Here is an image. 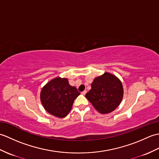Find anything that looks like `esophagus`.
Masks as SVG:
<instances>
[{"label": "esophagus", "mask_w": 159, "mask_h": 159, "mask_svg": "<svg viewBox=\"0 0 159 159\" xmlns=\"http://www.w3.org/2000/svg\"><path fill=\"white\" fill-rule=\"evenodd\" d=\"M86 93H87V91L85 90V91H83V92H81V94H82V95H85Z\"/></svg>", "instance_id": "34e87169"}]
</instances>
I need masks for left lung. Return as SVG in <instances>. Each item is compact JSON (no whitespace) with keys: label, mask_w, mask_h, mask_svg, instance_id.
Segmentation results:
<instances>
[{"label":"left lung","mask_w":159,"mask_h":159,"mask_svg":"<svg viewBox=\"0 0 159 159\" xmlns=\"http://www.w3.org/2000/svg\"><path fill=\"white\" fill-rule=\"evenodd\" d=\"M92 89L85 95L86 98L101 114H108L120 105L124 96L121 80L109 72L96 77L92 83Z\"/></svg>","instance_id":"left-lung-1"}]
</instances>
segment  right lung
Returning <instances> with one entry per match:
<instances>
[{
  "instance_id": "1",
  "label": "right lung",
  "mask_w": 159,
  "mask_h": 159,
  "mask_svg": "<svg viewBox=\"0 0 159 159\" xmlns=\"http://www.w3.org/2000/svg\"><path fill=\"white\" fill-rule=\"evenodd\" d=\"M80 95L68 79L59 76L50 80L42 87L40 100L44 109L57 117H65L72 109L74 101Z\"/></svg>"
}]
</instances>
